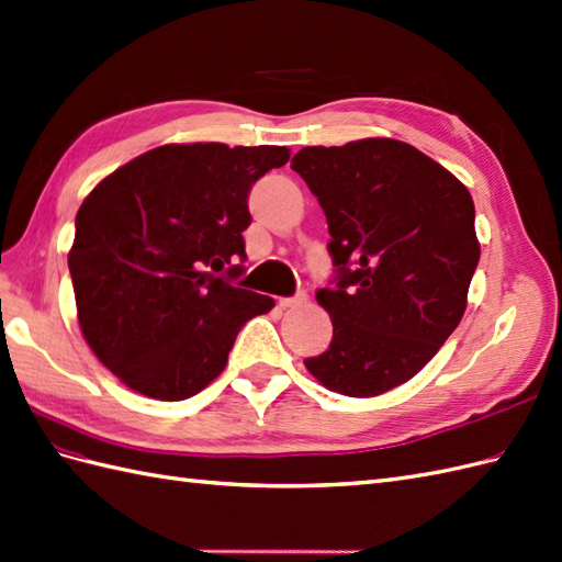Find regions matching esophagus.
Segmentation results:
<instances>
[{
  "label": "esophagus",
  "mask_w": 562,
  "mask_h": 562,
  "mask_svg": "<svg viewBox=\"0 0 562 562\" xmlns=\"http://www.w3.org/2000/svg\"><path fill=\"white\" fill-rule=\"evenodd\" d=\"M305 300H307V295H305V293H300V295H295V297H279V307H281V310L297 307V305H303Z\"/></svg>",
  "instance_id": "1"
}]
</instances>
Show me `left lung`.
Returning a JSON list of instances; mask_svg holds the SVG:
<instances>
[{
    "label": "left lung",
    "mask_w": 562,
    "mask_h": 562,
    "mask_svg": "<svg viewBox=\"0 0 562 562\" xmlns=\"http://www.w3.org/2000/svg\"><path fill=\"white\" fill-rule=\"evenodd\" d=\"M291 169L326 214L336 285L317 291L334 338L310 374L372 398L413 379L456 331L479 262L470 190L417 147L364 138L303 147Z\"/></svg>",
    "instance_id": "left-lung-1"
}]
</instances>
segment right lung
<instances>
[{
    "instance_id": "1",
    "label": "right lung",
    "mask_w": 562,
    "mask_h": 562,
    "mask_svg": "<svg viewBox=\"0 0 562 562\" xmlns=\"http://www.w3.org/2000/svg\"><path fill=\"white\" fill-rule=\"evenodd\" d=\"M289 147L161 145L92 188L68 252L78 324L121 384L186 401L224 372L240 326L273 307L236 289L248 193Z\"/></svg>"
}]
</instances>
